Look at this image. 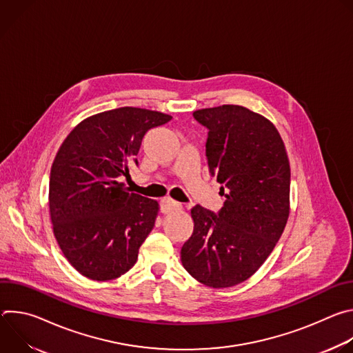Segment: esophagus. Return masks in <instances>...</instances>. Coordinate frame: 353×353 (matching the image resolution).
Instances as JSON below:
<instances>
[{
  "mask_svg": "<svg viewBox=\"0 0 353 353\" xmlns=\"http://www.w3.org/2000/svg\"><path fill=\"white\" fill-rule=\"evenodd\" d=\"M181 210H183V205L172 198H166L162 201V212L163 214H170V212L181 211Z\"/></svg>",
  "mask_w": 353,
  "mask_h": 353,
  "instance_id": "esophagus-1",
  "label": "esophagus"
}]
</instances>
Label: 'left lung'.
<instances>
[{
    "instance_id": "1",
    "label": "left lung",
    "mask_w": 353,
    "mask_h": 353,
    "mask_svg": "<svg viewBox=\"0 0 353 353\" xmlns=\"http://www.w3.org/2000/svg\"><path fill=\"white\" fill-rule=\"evenodd\" d=\"M192 116L208 128L210 173L226 201L216 215L201 205L191 210L194 232L181 247V263L198 282L230 288L253 275L282 236L289 159L278 130L259 113L223 105Z\"/></svg>"
}]
</instances>
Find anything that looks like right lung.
I'll list each match as a JSON object with an SVG mask.
<instances>
[{
  "instance_id": "obj_1",
  "label": "right lung",
  "mask_w": 353,
  "mask_h": 353,
  "mask_svg": "<svg viewBox=\"0 0 353 353\" xmlns=\"http://www.w3.org/2000/svg\"><path fill=\"white\" fill-rule=\"evenodd\" d=\"M172 116L120 108L90 116L64 139L50 172L48 205L56 240L68 263L93 281L130 271L155 226L158 201L130 192V176L148 130Z\"/></svg>"
}]
</instances>
